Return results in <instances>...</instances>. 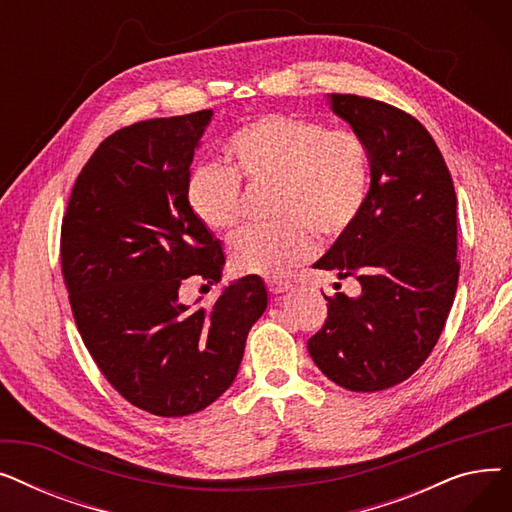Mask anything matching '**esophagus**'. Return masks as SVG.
Masks as SVG:
<instances>
[{"instance_id":"1","label":"esophagus","mask_w":512,"mask_h":512,"mask_svg":"<svg viewBox=\"0 0 512 512\" xmlns=\"http://www.w3.org/2000/svg\"><path fill=\"white\" fill-rule=\"evenodd\" d=\"M290 282H282V280H267V290L272 294H284L290 290Z\"/></svg>"}]
</instances>
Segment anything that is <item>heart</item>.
Here are the masks:
<instances>
[{"instance_id": "obj_1", "label": "heart", "mask_w": 512, "mask_h": 512, "mask_svg": "<svg viewBox=\"0 0 512 512\" xmlns=\"http://www.w3.org/2000/svg\"><path fill=\"white\" fill-rule=\"evenodd\" d=\"M226 155L232 170L197 166L186 197L211 230H230L240 220V178L278 180L276 226H253L230 242V261L240 274L278 278L307 261L315 242L309 225L326 238L351 228L369 191V153L359 134L328 130L321 122L272 114L234 132Z\"/></svg>"}]
</instances>
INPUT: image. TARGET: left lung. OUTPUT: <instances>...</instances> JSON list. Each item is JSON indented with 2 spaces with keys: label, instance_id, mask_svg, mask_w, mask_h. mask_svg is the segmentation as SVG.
<instances>
[{
  "label": "left lung",
  "instance_id": "1",
  "mask_svg": "<svg viewBox=\"0 0 512 512\" xmlns=\"http://www.w3.org/2000/svg\"><path fill=\"white\" fill-rule=\"evenodd\" d=\"M326 99L363 139L371 182L357 222L313 263L353 276L361 292L326 297L328 319L307 348L334 384L378 392L411 378L444 330L459 284L456 193L419 120L367 97Z\"/></svg>",
  "mask_w": 512,
  "mask_h": 512
}]
</instances>
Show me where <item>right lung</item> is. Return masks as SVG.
I'll use <instances>...</instances> for the list:
<instances>
[{
    "label": "right lung",
    "instance_id": "add662e5",
    "mask_svg": "<svg viewBox=\"0 0 512 512\" xmlns=\"http://www.w3.org/2000/svg\"><path fill=\"white\" fill-rule=\"evenodd\" d=\"M211 110L137 122L80 170L62 222V272L76 328L128 402L159 417L203 411L234 382L267 307L259 276L211 309L180 301L186 278L220 282L226 257L186 197Z\"/></svg>",
    "mask_w": 512,
    "mask_h": 512
}]
</instances>
